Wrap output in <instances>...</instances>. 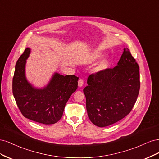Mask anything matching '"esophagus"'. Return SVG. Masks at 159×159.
<instances>
[{
  "label": "esophagus",
  "instance_id": "1",
  "mask_svg": "<svg viewBox=\"0 0 159 159\" xmlns=\"http://www.w3.org/2000/svg\"><path fill=\"white\" fill-rule=\"evenodd\" d=\"M84 85V80L82 79H80L78 81V86L79 87H82Z\"/></svg>",
  "mask_w": 159,
  "mask_h": 159
}]
</instances>
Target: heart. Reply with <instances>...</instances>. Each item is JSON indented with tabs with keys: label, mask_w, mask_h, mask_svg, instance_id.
Wrapping results in <instances>:
<instances>
[{
	"label": "heart",
	"mask_w": 159,
	"mask_h": 159,
	"mask_svg": "<svg viewBox=\"0 0 159 159\" xmlns=\"http://www.w3.org/2000/svg\"><path fill=\"white\" fill-rule=\"evenodd\" d=\"M102 56V54H101L100 52H94L90 56V60L91 61H95L101 58ZM110 66V60L107 57H102V59H100L97 64H95L94 68H93V72L95 74H100L106 71Z\"/></svg>",
	"instance_id": "b5f03b06"
}]
</instances>
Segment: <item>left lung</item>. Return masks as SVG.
<instances>
[{
  "instance_id": "obj_1",
  "label": "left lung",
  "mask_w": 159,
  "mask_h": 159,
  "mask_svg": "<svg viewBox=\"0 0 159 159\" xmlns=\"http://www.w3.org/2000/svg\"><path fill=\"white\" fill-rule=\"evenodd\" d=\"M139 70L129 50L125 48L113 69L89 76L84 93L88 117L95 125H111L131 112L140 89Z\"/></svg>"
}]
</instances>
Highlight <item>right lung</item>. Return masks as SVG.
<instances>
[{
    "label": "right lung",
    "instance_id": "obj_1",
    "mask_svg": "<svg viewBox=\"0 0 159 159\" xmlns=\"http://www.w3.org/2000/svg\"><path fill=\"white\" fill-rule=\"evenodd\" d=\"M30 52V48H26L16 64L12 80L14 98L24 117L42 124H54L61 118L67 102L78 89L79 78L56 71L44 87H35L26 75V60Z\"/></svg>",
    "mask_w": 159,
    "mask_h": 159
}]
</instances>
